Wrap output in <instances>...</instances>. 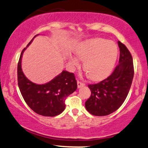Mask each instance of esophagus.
Instances as JSON below:
<instances>
[{"label":"esophagus","mask_w":148,"mask_h":148,"mask_svg":"<svg viewBox=\"0 0 148 148\" xmlns=\"http://www.w3.org/2000/svg\"><path fill=\"white\" fill-rule=\"evenodd\" d=\"M77 86H78V88H82V87H84L85 84L83 83H81V82L78 81H77Z\"/></svg>","instance_id":"34e87169"}]
</instances>
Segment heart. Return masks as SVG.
Returning <instances> with one entry per match:
<instances>
[{
    "label": "heart",
    "mask_w": 148,
    "mask_h": 148,
    "mask_svg": "<svg viewBox=\"0 0 148 148\" xmlns=\"http://www.w3.org/2000/svg\"><path fill=\"white\" fill-rule=\"evenodd\" d=\"M75 51L79 58L85 60V70L94 81H99L109 75L118 56V47L114 42L99 38L83 41ZM69 58L72 65H79L77 57L69 55Z\"/></svg>",
    "instance_id": "1"
}]
</instances>
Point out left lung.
I'll return each mask as SVG.
<instances>
[{
	"instance_id": "left-lung-1",
	"label": "left lung",
	"mask_w": 148,
	"mask_h": 148,
	"mask_svg": "<svg viewBox=\"0 0 148 148\" xmlns=\"http://www.w3.org/2000/svg\"><path fill=\"white\" fill-rule=\"evenodd\" d=\"M120 49L119 65L112 74L97 84L89 85L91 96L85 102V108L98 116L109 115L125 101L134 77L132 55L125 45L118 41Z\"/></svg>"
}]
</instances>
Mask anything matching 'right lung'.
I'll use <instances>...</instances> for the list:
<instances>
[{
	"label": "right lung",
	"mask_w": 148,
	"mask_h": 148,
	"mask_svg": "<svg viewBox=\"0 0 148 148\" xmlns=\"http://www.w3.org/2000/svg\"><path fill=\"white\" fill-rule=\"evenodd\" d=\"M38 35L21 52L18 63V85L25 101L34 112L44 116H55L64 111L65 99L76 91L77 83L74 74L65 70L42 85L30 81L25 76L21 67L23 52Z\"/></svg>",
	"instance_id": "obj_1"
}]
</instances>
